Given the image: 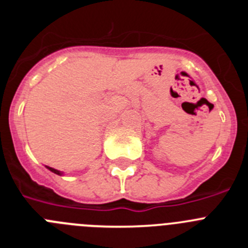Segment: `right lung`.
Masks as SVG:
<instances>
[{"instance_id":"1","label":"right lung","mask_w":248,"mask_h":248,"mask_svg":"<svg viewBox=\"0 0 248 248\" xmlns=\"http://www.w3.org/2000/svg\"><path fill=\"white\" fill-rule=\"evenodd\" d=\"M46 168H47L48 170H49V171L54 172V174H57V175H61V176H62L63 174H64V172H63V171H59V170H57V169H53V168H50V166H46Z\"/></svg>"}]
</instances>
